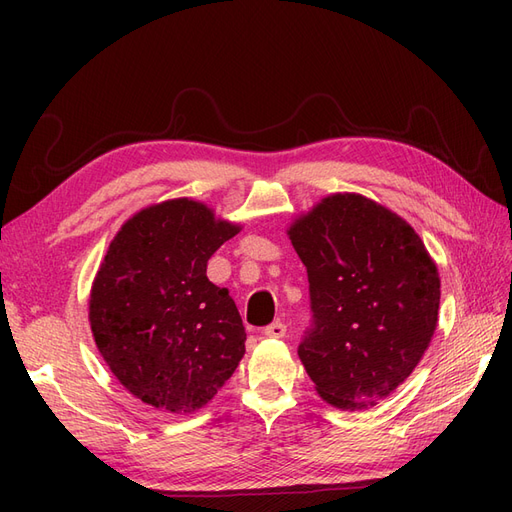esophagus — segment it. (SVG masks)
I'll return each mask as SVG.
<instances>
[{
	"mask_svg": "<svg viewBox=\"0 0 512 512\" xmlns=\"http://www.w3.org/2000/svg\"><path fill=\"white\" fill-rule=\"evenodd\" d=\"M265 335L273 339H282L286 335V324L282 322H271L269 327H265Z\"/></svg>",
	"mask_w": 512,
	"mask_h": 512,
	"instance_id": "1",
	"label": "esophagus"
}]
</instances>
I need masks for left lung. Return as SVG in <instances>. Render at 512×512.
I'll return each instance as SVG.
<instances>
[{"label":"left lung","instance_id":"1","mask_svg":"<svg viewBox=\"0 0 512 512\" xmlns=\"http://www.w3.org/2000/svg\"><path fill=\"white\" fill-rule=\"evenodd\" d=\"M314 327L299 359L316 393L367 410L412 374L438 327L440 275L423 239L363 194L337 192L294 218Z\"/></svg>","mask_w":512,"mask_h":512}]
</instances>
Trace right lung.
Instances as JSON below:
<instances>
[{"instance_id":"1","label":"right lung","mask_w":512,"mask_h":512,"mask_svg":"<svg viewBox=\"0 0 512 512\" xmlns=\"http://www.w3.org/2000/svg\"><path fill=\"white\" fill-rule=\"evenodd\" d=\"M241 224L194 198L134 213L117 230L89 292V324L113 376L143 404L207 406L245 354V327L207 262Z\"/></svg>"}]
</instances>
